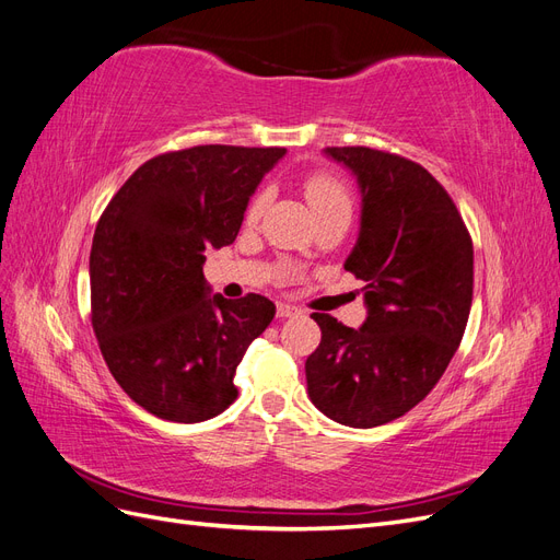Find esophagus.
<instances>
[{
	"mask_svg": "<svg viewBox=\"0 0 560 560\" xmlns=\"http://www.w3.org/2000/svg\"><path fill=\"white\" fill-rule=\"evenodd\" d=\"M301 308L299 306H292V303H278V317H292V315H299Z\"/></svg>",
	"mask_w": 560,
	"mask_h": 560,
	"instance_id": "esophagus-1",
	"label": "esophagus"
}]
</instances>
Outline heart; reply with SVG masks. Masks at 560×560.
<instances>
[{
	"label": "heart",
	"mask_w": 560,
	"mask_h": 560,
	"mask_svg": "<svg viewBox=\"0 0 560 560\" xmlns=\"http://www.w3.org/2000/svg\"><path fill=\"white\" fill-rule=\"evenodd\" d=\"M303 194H306L308 206L315 214L331 210V208H350V202H352L346 182L341 177L331 175V173L308 175L306 182H303ZM266 200H268L266 191H259V194L252 196L247 212H245V219L249 224L257 222V219L264 214Z\"/></svg>",
	"instance_id": "heart-1"
}]
</instances>
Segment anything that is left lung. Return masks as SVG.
Returning a JSON list of instances; mask_svg holds the SVG:
<instances>
[{"label": "left lung", "instance_id": "left-lung-1", "mask_svg": "<svg viewBox=\"0 0 560 560\" xmlns=\"http://www.w3.org/2000/svg\"><path fill=\"white\" fill-rule=\"evenodd\" d=\"M358 175L360 238L346 270L362 280L360 329L313 313L322 341L306 360L311 401L348 428L411 411L444 376L463 341L474 290L471 235L425 167L369 147H327Z\"/></svg>", "mask_w": 560, "mask_h": 560}]
</instances>
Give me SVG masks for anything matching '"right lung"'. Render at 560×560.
Segmentation results:
<instances>
[{
	"label": "right lung",
	"instance_id": "add662e5",
	"mask_svg": "<svg viewBox=\"0 0 560 560\" xmlns=\"http://www.w3.org/2000/svg\"><path fill=\"white\" fill-rule=\"evenodd\" d=\"M282 147L200 144L142 163L114 194L91 247V322L124 393L173 422L214 418L273 301L208 296L206 249L241 231L247 200Z\"/></svg>",
	"mask_w": 560,
	"mask_h": 560
}]
</instances>
